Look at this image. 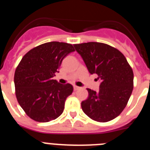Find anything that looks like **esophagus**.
Here are the masks:
<instances>
[{"label": "esophagus", "mask_w": 150, "mask_h": 150, "mask_svg": "<svg viewBox=\"0 0 150 150\" xmlns=\"http://www.w3.org/2000/svg\"><path fill=\"white\" fill-rule=\"evenodd\" d=\"M80 87H79V86H74V89L75 90V91H76V90H79V89H80Z\"/></svg>", "instance_id": "1"}]
</instances>
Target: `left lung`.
Masks as SVG:
<instances>
[{
	"label": "left lung",
	"instance_id": "obj_1",
	"mask_svg": "<svg viewBox=\"0 0 150 150\" xmlns=\"http://www.w3.org/2000/svg\"><path fill=\"white\" fill-rule=\"evenodd\" d=\"M88 72L100 80L98 91L87 88L88 98L81 103L91 120L106 122L117 117L126 107L134 88V74L125 57L117 49L98 42L74 44Z\"/></svg>",
	"mask_w": 150,
	"mask_h": 150
}]
</instances>
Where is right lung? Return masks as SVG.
<instances>
[{"label": "right lung", "mask_w": 150, "mask_h": 150, "mask_svg": "<svg viewBox=\"0 0 150 150\" xmlns=\"http://www.w3.org/2000/svg\"><path fill=\"white\" fill-rule=\"evenodd\" d=\"M75 51L72 44L49 42L36 46L24 55L14 75L18 104L33 120L46 122L64 111L66 98L73 92L72 85L61 84L55 76L62 60Z\"/></svg>", "instance_id": "1"}]
</instances>
